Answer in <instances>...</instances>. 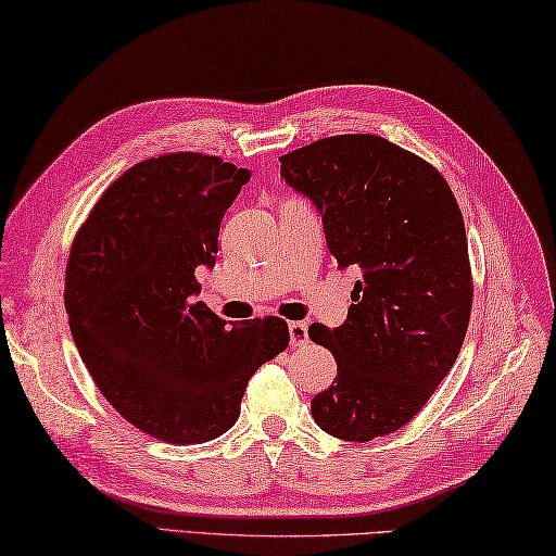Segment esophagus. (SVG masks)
Listing matches in <instances>:
<instances>
[{
  "label": "esophagus",
  "mask_w": 556,
  "mask_h": 556,
  "mask_svg": "<svg viewBox=\"0 0 556 556\" xmlns=\"http://www.w3.org/2000/svg\"><path fill=\"white\" fill-rule=\"evenodd\" d=\"M288 331H290V343L292 345H305L309 341V331H307L305 321H290Z\"/></svg>",
  "instance_id": "esophagus-1"
}]
</instances>
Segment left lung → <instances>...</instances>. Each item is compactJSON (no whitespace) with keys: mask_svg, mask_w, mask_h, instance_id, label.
<instances>
[{"mask_svg":"<svg viewBox=\"0 0 556 556\" xmlns=\"http://www.w3.org/2000/svg\"><path fill=\"white\" fill-rule=\"evenodd\" d=\"M280 176L321 213L331 256L361 270L349 319L312 324L337 358L312 400L321 431L351 443L400 431L463 349L472 312L465 219L447 181L380 135H333L280 156Z\"/></svg>","mask_w":556,"mask_h":556,"instance_id":"1","label":"left lung"}]
</instances>
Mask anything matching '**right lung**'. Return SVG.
Listing matches in <instances>:
<instances>
[{
	"label": "right lung",
	"mask_w": 556,
	"mask_h": 556,
	"mask_svg": "<svg viewBox=\"0 0 556 556\" xmlns=\"http://www.w3.org/2000/svg\"><path fill=\"white\" fill-rule=\"evenodd\" d=\"M249 169L201 152L130 166L72 242L65 307L93 382L125 421L172 445L235 426L247 384L288 349L280 317L227 324L193 302Z\"/></svg>",
	"instance_id": "right-lung-1"
}]
</instances>
